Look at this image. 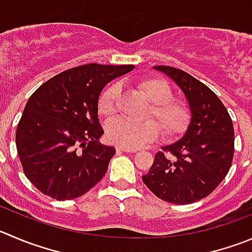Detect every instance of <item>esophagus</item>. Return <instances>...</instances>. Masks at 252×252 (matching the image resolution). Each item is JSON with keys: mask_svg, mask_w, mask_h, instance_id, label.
Listing matches in <instances>:
<instances>
[{"mask_svg": "<svg viewBox=\"0 0 252 252\" xmlns=\"http://www.w3.org/2000/svg\"><path fill=\"white\" fill-rule=\"evenodd\" d=\"M116 150L121 151V152H130V153L137 152V150H135V148H126V147H121V146H117Z\"/></svg>", "mask_w": 252, "mask_h": 252, "instance_id": "34e87169", "label": "esophagus"}]
</instances>
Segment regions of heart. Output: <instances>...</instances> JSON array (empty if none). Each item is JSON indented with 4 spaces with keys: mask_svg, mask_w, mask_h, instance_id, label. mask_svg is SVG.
<instances>
[{
    "mask_svg": "<svg viewBox=\"0 0 252 252\" xmlns=\"http://www.w3.org/2000/svg\"><path fill=\"white\" fill-rule=\"evenodd\" d=\"M136 85L151 102L146 117H152L158 125L153 121L135 124L120 117L114 119L106 125V136L111 142L121 147L137 148L156 140L159 130L167 138L176 137L186 131L190 121L189 107L184 101L172 99L173 90L167 81L159 78H145ZM119 93L117 84H111L102 92L99 99V111L102 116H111L116 111Z\"/></svg>",
    "mask_w": 252,
    "mask_h": 252,
    "instance_id": "1",
    "label": "heart"
}]
</instances>
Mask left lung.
Here are the masks:
<instances>
[{"instance_id":"8db88e82","label":"left lung","mask_w":252,"mask_h":252,"mask_svg":"<svg viewBox=\"0 0 252 252\" xmlns=\"http://www.w3.org/2000/svg\"><path fill=\"white\" fill-rule=\"evenodd\" d=\"M153 69L166 74L186 96L190 121L181 140L162 147L150 172L147 188L164 202L190 204L209 195L229 172L234 157V127L219 97L191 75L173 66Z\"/></svg>"}]
</instances>
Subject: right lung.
Masks as SVG:
<instances>
[{
    "label": "right lung",
    "mask_w": 252,
    "mask_h": 252,
    "mask_svg": "<svg viewBox=\"0 0 252 252\" xmlns=\"http://www.w3.org/2000/svg\"><path fill=\"white\" fill-rule=\"evenodd\" d=\"M133 65L85 64L53 76L27 101L16 131L26 177L45 195L69 200L105 176L115 147L101 145L102 89Z\"/></svg>",
    "instance_id": "1"
}]
</instances>
